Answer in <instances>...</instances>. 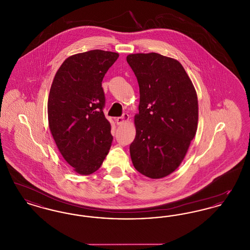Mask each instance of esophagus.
<instances>
[{
	"label": "esophagus",
	"mask_w": 250,
	"mask_h": 250,
	"mask_svg": "<svg viewBox=\"0 0 250 250\" xmlns=\"http://www.w3.org/2000/svg\"><path fill=\"white\" fill-rule=\"evenodd\" d=\"M128 120H129V115H128L127 113H124V114H123V116L116 118V119H115V122H116V124H117L118 125H123V124L126 123Z\"/></svg>",
	"instance_id": "34e87169"
}]
</instances>
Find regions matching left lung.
Returning <instances> with one entry per match:
<instances>
[{
    "mask_svg": "<svg viewBox=\"0 0 250 250\" xmlns=\"http://www.w3.org/2000/svg\"><path fill=\"white\" fill-rule=\"evenodd\" d=\"M126 61L140 87L131 160L144 176L164 178L180 166L196 135L197 93L177 60L150 52L129 54Z\"/></svg>",
    "mask_w": 250,
    "mask_h": 250,
    "instance_id": "left-lung-1",
    "label": "left lung"
}]
</instances>
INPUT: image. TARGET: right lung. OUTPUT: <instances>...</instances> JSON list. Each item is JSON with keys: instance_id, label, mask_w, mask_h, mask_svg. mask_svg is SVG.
<instances>
[{"instance_id": "add662e5", "label": "right lung", "mask_w": 250, "mask_h": 250, "mask_svg": "<svg viewBox=\"0 0 250 250\" xmlns=\"http://www.w3.org/2000/svg\"><path fill=\"white\" fill-rule=\"evenodd\" d=\"M118 57L101 49L74 54L62 63L50 87L49 130L61 155L82 175L96 171L111 146L102 81Z\"/></svg>"}]
</instances>
